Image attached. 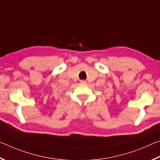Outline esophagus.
<instances>
[{"label": "esophagus", "instance_id": "obj_1", "mask_svg": "<svg viewBox=\"0 0 160 160\" xmlns=\"http://www.w3.org/2000/svg\"><path fill=\"white\" fill-rule=\"evenodd\" d=\"M80 83H86V81H85V80H81L80 81Z\"/></svg>", "mask_w": 160, "mask_h": 160}]
</instances>
